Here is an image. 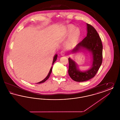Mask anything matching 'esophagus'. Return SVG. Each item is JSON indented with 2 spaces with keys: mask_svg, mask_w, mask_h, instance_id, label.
<instances>
[{
  "mask_svg": "<svg viewBox=\"0 0 120 120\" xmlns=\"http://www.w3.org/2000/svg\"><path fill=\"white\" fill-rule=\"evenodd\" d=\"M60 54H61V55L62 56H64V55H65V51H62L61 52Z\"/></svg>",
  "mask_w": 120,
  "mask_h": 120,
  "instance_id": "34e87169",
  "label": "esophagus"
}]
</instances>
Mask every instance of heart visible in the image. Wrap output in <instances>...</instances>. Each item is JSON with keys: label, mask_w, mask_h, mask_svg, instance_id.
<instances>
[{"label": "heart", "mask_w": 120, "mask_h": 120, "mask_svg": "<svg viewBox=\"0 0 120 120\" xmlns=\"http://www.w3.org/2000/svg\"><path fill=\"white\" fill-rule=\"evenodd\" d=\"M64 35L65 36H68L65 43L66 46L68 48L71 49L75 47L79 43L81 33L79 28H75L74 25L69 24L65 28Z\"/></svg>", "instance_id": "1"}]
</instances>
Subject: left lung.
<instances>
[{
    "instance_id": "1",
    "label": "left lung",
    "mask_w": 120,
    "mask_h": 120,
    "mask_svg": "<svg viewBox=\"0 0 120 120\" xmlns=\"http://www.w3.org/2000/svg\"><path fill=\"white\" fill-rule=\"evenodd\" d=\"M86 25V37L75 46L71 52L85 50L90 52L92 56L90 68L86 71H81L74 61L70 57L68 58L69 75L72 80L77 82L86 81L94 77L102 63L103 45L101 38L93 26L87 23Z\"/></svg>"
}]
</instances>
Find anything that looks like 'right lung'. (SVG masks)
Listing matches in <instances>:
<instances>
[{"label":"right lung","mask_w":120,"mask_h":120,"mask_svg":"<svg viewBox=\"0 0 120 120\" xmlns=\"http://www.w3.org/2000/svg\"><path fill=\"white\" fill-rule=\"evenodd\" d=\"M57 54H55V56H54V57H53V61H52V65H53L54 63H55V62L56 61V60H57ZM52 67L51 68H50V71H49V74H48V75H47V76H46V77L45 78V79H44L43 80L41 81L40 82H39L37 83V84H40V83H44V82H45V81L46 80H48V79H49V77L50 76V75L51 74V73L52 71Z\"/></svg>","instance_id":"add662e5"}]
</instances>
